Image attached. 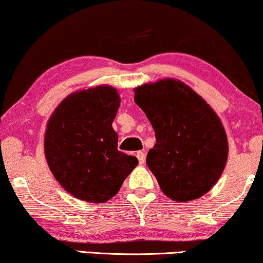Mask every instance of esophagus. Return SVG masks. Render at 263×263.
Returning <instances> with one entry per match:
<instances>
[{"label": "esophagus", "instance_id": "34e87169", "mask_svg": "<svg viewBox=\"0 0 263 263\" xmlns=\"http://www.w3.org/2000/svg\"><path fill=\"white\" fill-rule=\"evenodd\" d=\"M136 157H138V159H139V163H140V164H145V160H146V156H145V153L141 152V151H139V152L136 153Z\"/></svg>", "mask_w": 263, "mask_h": 263}]
</instances>
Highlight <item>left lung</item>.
I'll list each match as a JSON object with an SVG mask.
<instances>
[{
  "instance_id": "left-lung-1",
  "label": "left lung",
  "mask_w": 263,
  "mask_h": 263,
  "mask_svg": "<svg viewBox=\"0 0 263 263\" xmlns=\"http://www.w3.org/2000/svg\"><path fill=\"white\" fill-rule=\"evenodd\" d=\"M134 100L156 133L146 163L171 200L186 202L211 190L229 156L218 115L184 82L164 79L134 88Z\"/></svg>"
}]
</instances>
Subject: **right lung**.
<instances>
[{"label": "right lung", "instance_id": "right-lung-1", "mask_svg": "<svg viewBox=\"0 0 263 263\" xmlns=\"http://www.w3.org/2000/svg\"><path fill=\"white\" fill-rule=\"evenodd\" d=\"M120 103L116 88L97 86L71 93L49 118L44 152L50 171L82 201L106 202L139 164L117 149L112 122Z\"/></svg>", "mask_w": 263, "mask_h": 263}]
</instances>
